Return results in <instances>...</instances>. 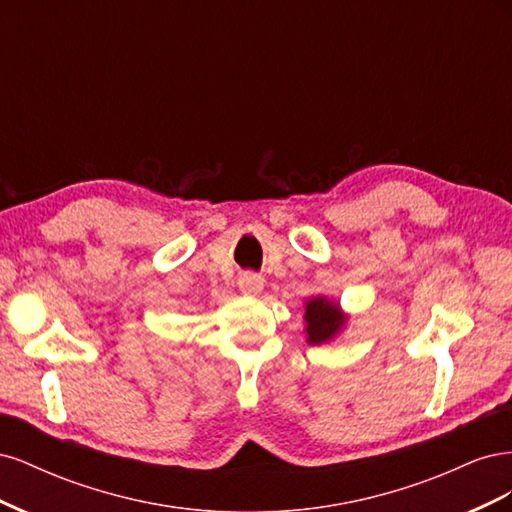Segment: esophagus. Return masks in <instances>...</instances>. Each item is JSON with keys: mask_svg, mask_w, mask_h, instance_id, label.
<instances>
[{"mask_svg": "<svg viewBox=\"0 0 512 512\" xmlns=\"http://www.w3.org/2000/svg\"><path fill=\"white\" fill-rule=\"evenodd\" d=\"M262 286H265V282H262V277L256 275V273H241L239 277V288L245 292V294H258L262 290Z\"/></svg>", "mask_w": 512, "mask_h": 512, "instance_id": "1", "label": "esophagus"}]
</instances>
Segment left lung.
Wrapping results in <instances>:
<instances>
[{
	"instance_id": "1",
	"label": "left lung",
	"mask_w": 512,
	"mask_h": 512,
	"mask_svg": "<svg viewBox=\"0 0 512 512\" xmlns=\"http://www.w3.org/2000/svg\"><path fill=\"white\" fill-rule=\"evenodd\" d=\"M305 322H307V342L322 344L342 329L344 316L339 314L337 303H331L327 299H314L305 307Z\"/></svg>"
}]
</instances>
